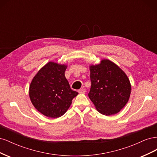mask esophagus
<instances>
[{
  "mask_svg": "<svg viewBox=\"0 0 157 157\" xmlns=\"http://www.w3.org/2000/svg\"><path fill=\"white\" fill-rule=\"evenodd\" d=\"M86 89H85V88H82V89L78 90V92L79 93H80V94H84V93L86 92Z\"/></svg>",
  "mask_w": 157,
  "mask_h": 157,
  "instance_id": "esophagus-1",
  "label": "esophagus"
}]
</instances>
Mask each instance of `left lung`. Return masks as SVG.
I'll return each instance as SVG.
<instances>
[{"mask_svg": "<svg viewBox=\"0 0 157 157\" xmlns=\"http://www.w3.org/2000/svg\"><path fill=\"white\" fill-rule=\"evenodd\" d=\"M91 88L89 98L102 115L109 116L119 112L129 99L131 84L126 75L108 59L91 65Z\"/></svg>", "mask_w": 157, "mask_h": 157, "instance_id": "obj_1", "label": "left lung"}]
</instances>
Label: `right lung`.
Segmentation results:
<instances>
[{"label":"right lung","mask_w":157,"mask_h":157,"mask_svg":"<svg viewBox=\"0 0 157 157\" xmlns=\"http://www.w3.org/2000/svg\"><path fill=\"white\" fill-rule=\"evenodd\" d=\"M67 65L50 61L33 78L29 97L33 105L48 117L58 118L68 110L78 92L73 91L65 77Z\"/></svg>","instance_id":"1"}]
</instances>
